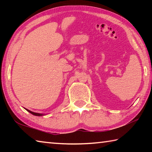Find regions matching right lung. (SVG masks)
Listing matches in <instances>:
<instances>
[{"label":"right lung","mask_w":152,"mask_h":152,"mask_svg":"<svg viewBox=\"0 0 152 152\" xmlns=\"http://www.w3.org/2000/svg\"><path fill=\"white\" fill-rule=\"evenodd\" d=\"M28 112H29L30 113H31L32 115H35V116H42V115H43V114H40V113H34V112H32V111H31V110H27V109H26Z\"/></svg>","instance_id":"1"}]
</instances>
